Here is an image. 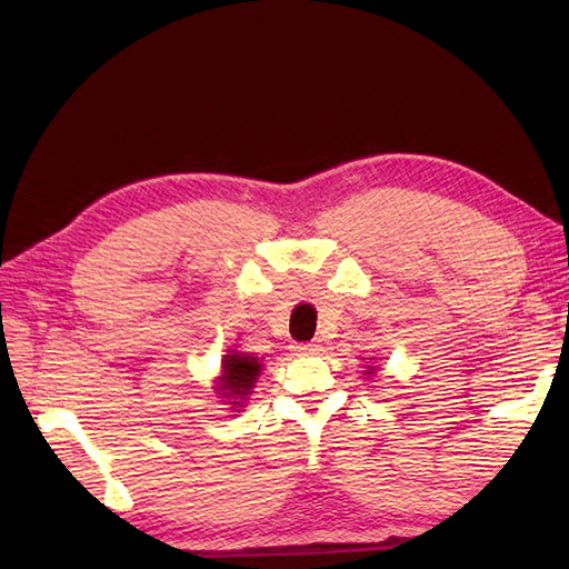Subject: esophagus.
<instances>
[{"label":"esophagus","instance_id":"34e87169","mask_svg":"<svg viewBox=\"0 0 569 569\" xmlns=\"http://www.w3.org/2000/svg\"><path fill=\"white\" fill-rule=\"evenodd\" d=\"M291 351H295L297 356H313V353H318V351H320V343H316V341L295 343V347H291Z\"/></svg>","mask_w":569,"mask_h":569}]
</instances>
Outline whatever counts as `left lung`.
<instances>
[{
  "label": "left lung",
  "mask_w": 569,
  "mask_h": 569,
  "mask_svg": "<svg viewBox=\"0 0 569 569\" xmlns=\"http://www.w3.org/2000/svg\"><path fill=\"white\" fill-rule=\"evenodd\" d=\"M375 372V366H368V370H366V375H372Z\"/></svg>",
  "instance_id": "obj_1"
}]
</instances>
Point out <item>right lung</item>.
<instances>
[{"mask_svg": "<svg viewBox=\"0 0 569 569\" xmlns=\"http://www.w3.org/2000/svg\"><path fill=\"white\" fill-rule=\"evenodd\" d=\"M263 363L258 358L249 353H239L230 351L228 356H222V375L218 377V393H222L220 399H242V401H230L232 406H242L249 396L251 389L261 375Z\"/></svg>", "mask_w": 569, "mask_h": 569, "instance_id": "add662e5", "label": "right lung"}]
</instances>
